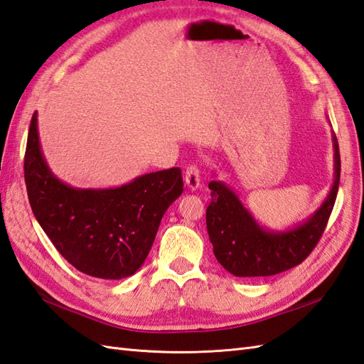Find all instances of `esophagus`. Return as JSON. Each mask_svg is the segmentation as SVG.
<instances>
[{"instance_id": "esophagus-1", "label": "esophagus", "mask_w": 364, "mask_h": 364, "mask_svg": "<svg viewBox=\"0 0 364 364\" xmlns=\"http://www.w3.org/2000/svg\"><path fill=\"white\" fill-rule=\"evenodd\" d=\"M185 182H187L190 190H196L200 185V171L198 165H188L187 171H185Z\"/></svg>"}]
</instances>
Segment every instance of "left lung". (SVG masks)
I'll use <instances>...</instances> for the list:
<instances>
[{
  "label": "left lung",
  "mask_w": 364,
  "mask_h": 364,
  "mask_svg": "<svg viewBox=\"0 0 364 364\" xmlns=\"http://www.w3.org/2000/svg\"><path fill=\"white\" fill-rule=\"evenodd\" d=\"M332 140L335 179L329 194L306 223L286 232L262 228L224 182L208 183L211 202L207 207V230L213 253L227 272L239 278L272 277L296 267L312 253L324 233L340 187V148L335 136Z\"/></svg>",
  "instance_id": "obj_1"
}]
</instances>
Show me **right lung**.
<instances>
[{"label": "right lung", "mask_w": 364, "mask_h": 364, "mask_svg": "<svg viewBox=\"0 0 364 364\" xmlns=\"http://www.w3.org/2000/svg\"><path fill=\"white\" fill-rule=\"evenodd\" d=\"M29 203L58 253L78 272L102 279L134 274L151 250L166 208L183 191L181 168L136 177L119 188H73L44 161L37 112L24 154Z\"/></svg>", "instance_id": "obj_1"}]
</instances>
